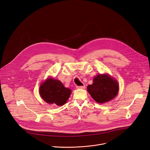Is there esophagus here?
Segmentation results:
<instances>
[{
	"label": "esophagus",
	"instance_id": "34e87169",
	"mask_svg": "<svg viewBox=\"0 0 150 150\" xmlns=\"http://www.w3.org/2000/svg\"><path fill=\"white\" fill-rule=\"evenodd\" d=\"M76 88H78V89H84L86 88V87L84 85V86H77Z\"/></svg>",
	"mask_w": 150,
	"mask_h": 150
}]
</instances>
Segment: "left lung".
<instances>
[{
	"label": "left lung",
	"instance_id": "left-lung-1",
	"mask_svg": "<svg viewBox=\"0 0 150 150\" xmlns=\"http://www.w3.org/2000/svg\"><path fill=\"white\" fill-rule=\"evenodd\" d=\"M92 98L103 104L112 100L118 94L119 84L116 79L107 74H98L93 79L92 84L87 87Z\"/></svg>",
	"mask_w": 150,
	"mask_h": 150
}]
</instances>
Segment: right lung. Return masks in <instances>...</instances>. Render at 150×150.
Masks as SVG:
<instances>
[{"instance_id":"1","label":"right lung","mask_w":150,"mask_h":150,"mask_svg":"<svg viewBox=\"0 0 150 150\" xmlns=\"http://www.w3.org/2000/svg\"><path fill=\"white\" fill-rule=\"evenodd\" d=\"M39 93L43 100L48 104L59 106L64 105L71 95L70 88L65 87L63 83L53 78H47L40 86Z\"/></svg>"}]
</instances>
